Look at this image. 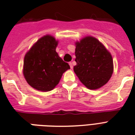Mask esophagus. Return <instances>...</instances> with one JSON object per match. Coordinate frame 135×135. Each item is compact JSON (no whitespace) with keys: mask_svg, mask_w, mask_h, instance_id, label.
I'll return each mask as SVG.
<instances>
[{"mask_svg":"<svg viewBox=\"0 0 135 135\" xmlns=\"http://www.w3.org/2000/svg\"><path fill=\"white\" fill-rule=\"evenodd\" d=\"M69 65H70V68H71V69L73 68V65H72V63H71V62H70V63H69Z\"/></svg>","mask_w":135,"mask_h":135,"instance_id":"obj_1","label":"esophagus"}]
</instances>
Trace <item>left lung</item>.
<instances>
[{
    "mask_svg": "<svg viewBox=\"0 0 135 135\" xmlns=\"http://www.w3.org/2000/svg\"><path fill=\"white\" fill-rule=\"evenodd\" d=\"M75 55L74 71L88 89H99L110 79L114 71L112 57L97 39L87 36L76 42Z\"/></svg>",
    "mask_w": 135,
    "mask_h": 135,
    "instance_id": "obj_1",
    "label": "left lung"
}]
</instances>
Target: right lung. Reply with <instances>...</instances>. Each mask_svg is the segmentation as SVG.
I'll return each instance as SVG.
<instances>
[{
    "mask_svg": "<svg viewBox=\"0 0 135 135\" xmlns=\"http://www.w3.org/2000/svg\"><path fill=\"white\" fill-rule=\"evenodd\" d=\"M58 41L54 37H42L26 54L23 74L26 81L34 89L50 91L58 84L62 75L70 69L56 52Z\"/></svg>",
    "mask_w": 135,
    "mask_h": 135,
    "instance_id": "right-lung-1",
    "label": "right lung"
}]
</instances>
